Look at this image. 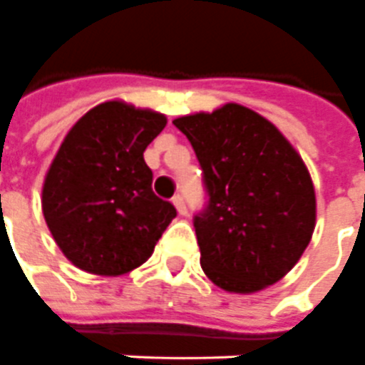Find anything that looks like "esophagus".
Masks as SVG:
<instances>
[{
    "label": "esophagus",
    "instance_id": "1",
    "mask_svg": "<svg viewBox=\"0 0 365 365\" xmlns=\"http://www.w3.org/2000/svg\"><path fill=\"white\" fill-rule=\"evenodd\" d=\"M173 204H175V208L180 216H185L187 214V206H185V200H182V196H173Z\"/></svg>",
    "mask_w": 365,
    "mask_h": 365
}]
</instances>
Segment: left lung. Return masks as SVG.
Segmentation results:
<instances>
[{"instance_id": "8db88e82", "label": "left lung", "mask_w": 365, "mask_h": 365, "mask_svg": "<svg viewBox=\"0 0 365 365\" xmlns=\"http://www.w3.org/2000/svg\"><path fill=\"white\" fill-rule=\"evenodd\" d=\"M173 123L195 149L208 192L195 216L204 273L230 293L277 283L314 232L317 198L301 155L271 121L240 104Z\"/></svg>"}]
</instances>
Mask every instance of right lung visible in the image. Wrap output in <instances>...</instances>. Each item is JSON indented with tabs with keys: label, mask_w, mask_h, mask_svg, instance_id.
Wrapping results in <instances>:
<instances>
[{
	"label": "right lung",
	"mask_w": 365,
	"mask_h": 365,
	"mask_svg": "<svg viewBox=\"0 0 365 365\" xmlns=\"http://www.w3.org/2000/svg\"><path fill=\"white\" fill-rule=\"evenodd\" d=\"M163 113L106 102L64 137L43 185V214L56 245L80 269L123 275L145 263L177 216L155 195L143 151Z\"/></svg>",
	"instance_id": "right-lung-1"
}]
</instances>
